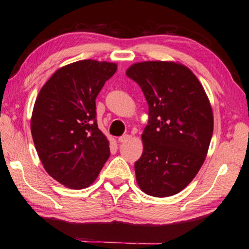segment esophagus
Instances as JSON below:
<instances>
[{
    "instance_id": "esophagus-1",
    "label": "esophagus",
    "mask_w": 249,
    "mask_h": 249,
    "mask_svg": "<svg viewBox=\"0 0 249 249\" xmlns=\"http://www.w3.org/2000/svg\"><path fill=\"white\" fill-rule=\"evenodd\" d=\"M129 138H130V135L125 134V135H123V136L119 137V142H127V141L129 140Z\"/></svg>"
}]
</instances>
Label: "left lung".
Listing matches in <instances>:
<instances>
[{
    "instance_id": "left-lung-1",
    "label": "left lung",
    "mask_w": 249,
    "mask_h": 249,
    "mask_svg": "<svg viewBox=\"0 0 249 249\" xmlns=\"http://www.w3.org/2000/svg\"><path fill=\"white\" fill-rule=\"evenodd\" d=\"M126 75L141 87L148 103L144 150L135 162L137 184L146 195H177L203 165L213 134V112L199 80L172 61H144Z\"/></svg>"
}]
</instances>
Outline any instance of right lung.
<instances>
[{"mask_svg":"<svg viewBox=\"0 0 249 249\" xmlns=\"http://www.w3.org/2000/svg\"><path fill=\"white\" fill-rule=\"evenodd\" d=\"M116 64L80 60L58 69L39 91L31 130L45 170L70 189L98 178L109 157L108 141L96 123L95 99Z\"/></svg>","mask_w":249,"mask_h":249,"instance_id":"right-lung-1","label":"right lung"}]
</instances>
